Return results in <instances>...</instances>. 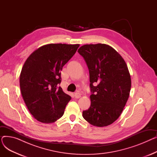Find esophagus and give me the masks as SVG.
Here are the masks:
<instances>
[{
    "label": "esophagus",
    "mask_w": 157,
    "mask_h": 157,
    "mask_svg": "<svg viewBox=\"0 0 157 157\" xmlns=\"http://www.w3.org/2000/svg\"><path fill=\"white\" fill-rule=\"evenodd\" d=\"M74 95H75V97L76 98H79L81 97V94L79 92H75V94H74Z\"/></svg>",
    "instance_id": "34e87169"
}]
</instances>
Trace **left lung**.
Listing matches in <instances>:
<instances>
[{
  "label": "left lung",
  "instance_id": "1",
  "mask_svg": "<svg viewBox=\"0 0 157 157\" xmlns=\"http://www.w3.org/2000/svg\"><path fill=\"white\" fill-rule=\"evenodd\" d=\"M78 52L87 64L92 92L91 105L83 111V117L94 126L109 125L119 118L129 97L127 65L114 48L105 44H85Z\"/></svg>",
  "mask_w": 157,
  "mask_h": 157
}]
</instances>
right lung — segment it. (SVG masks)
I'll list each match as a JSON object with an SVG mask.
<instances>
[{
    "mask_svg": "<svg viewBox=\"0 0 157 157\" xmlns=\"http://www.w3.org/2000/svg\"><path fill=\"white\" fill-rule=\"evenodd\" d=\"M79 44H49L33 52L20 76L21 93L27 108L37 120L53 123L60 118L71 96L63 92L61 71Z\"/></svg>",
    "mask_w": 157,
    "mask_h": 157,
    "instance_id": "right-lung-1",
    "label": "right lung"
}]
</instances>
